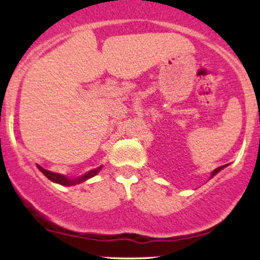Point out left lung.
<instances>
[{
	"instance_id": "8db88e82",
	"label": "left lung",
	"mask_w": 260,
	"mask_h": 260,
	"mask_svg": "<svg viewBox=\"0 0 260 260\" xmlns=\"http://www.w3.org/2000/svg\"><path fill=\"white\" fill-rule=\"evenodd\" d=\"M223 168H225V166H220V168H217V169H215V170H214V171H213V174H211V177H213V176H215V175L217 174V172H219V171H220V170H221V169H223Z\"/></svg>"
}]
</instances>
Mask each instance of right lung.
Listing matches in <instances>:
<instances>
[{"label": "right lung", "mask_w": 260, "mask_h": 260, "mask_svg": "<svg viewBox=\"0 0 260 260\" xmlns=\"http://www.w3.org/2000/svg\"><path fill=\"white\" fill-rule=\"evenodd\" d=\"M38 169L40 170L43 174L46 176L47 178H49L50 181L52 182H56V183H59L62 184V186H73V184H77V183H80V182H84L88 180V178L92 177V176H95L98 174V172L100 171L101 168H98L95 170H91V171L86 172L84 176H82V177H78V178H74V180H70V178H67L66 176L63 175H59V174H55V172H51L49 171V170H45L41 168V166L38 165Z\"/></svg>", "instance_id": "right-lung-1"}]
</instances>
